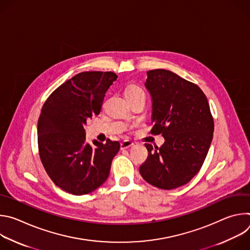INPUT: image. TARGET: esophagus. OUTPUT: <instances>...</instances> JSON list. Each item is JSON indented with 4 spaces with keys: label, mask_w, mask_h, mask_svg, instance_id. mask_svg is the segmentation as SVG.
Listing matches in <instances>:
<instances>
[{
    "label": "esophagus",
    "mask_w": 250,
    "mask_h": 250,
    "mask_svg": "<svg viewBox=\"0 0 250 250\" xmlns=\"http://www.w3.org/2000/svg\"><path fill=\"white\" fill-rule=\"evenodd\" d=\"M133 146V142L130 140H124L121 144V149H127Z\"/></svg>",
    "instance_id": "esophagus-1"
}]
</instances>
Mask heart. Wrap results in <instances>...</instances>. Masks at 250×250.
I'll use <instances>...</instances> for the list:
<instances>
[{
    "label": "heart",
    "mask_w": 250,
    "mask_h": 250,
    "mask_svg": "<svg viewBox=\"0 0 250 250\" xmlns=\"http://www.w3.org/2000/svg\"><path fill=\"white\" fill-rule=\"evenodd\" d=\"M125 98H131V97H136V96H141L145 95L144 90H142L139 86L134 85V84H130L125 88Z\"/></svg>",
    "instance_id": "b5f03b06"
}]
</instances>
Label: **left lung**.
Wrapping results in <instances>:
<instances>
[{
    "label": "left lung",
    "instance_id": "8db88e82",
    "mask_svg": "<svg viewBox=\"0 0 250 250\" xmlns=\"http://www.w3.org/2000/svg\"><path fill=\"white\" fill-rule=\"evenodd\" d=\"M152 101L151 133L162 134L160 147L146 144L148 156L139 173L150 185L171 190L187 184L201 169L213 134L208 99L194 83L165 69L147 71Z\"/></svg>",
    "mask_w": 250,
    "mask_h": 250
}]
</instances>
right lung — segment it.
Returning a JSON list of instances; mask_svg holds the SVG:
<instances>
[{
    "label": "right lung",
    "instance_id": "1",
    "mask_svg": "<svg viewBox=\"0 0 250 250\" xmlns=\"http://www.w3.org/2000/svg\"><path fill=\"white\" fill-rule=\"evenodd\" d=\"M118 76L114 72H82L59 86L45 101L38 122L39 151L53 183L81 196L108 179L120 142H86L87 120L101 112L103 101Z\"/></svg>",
    "mask_w": 250,
    "mask_h": 250
}]
</instances>
